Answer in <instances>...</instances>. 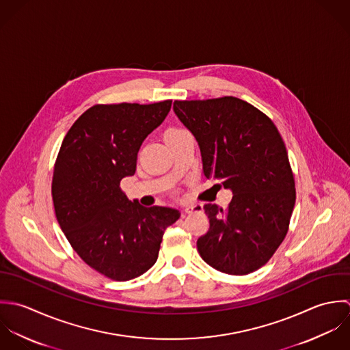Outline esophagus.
<instances>
[{
    "label": "esophagus",
    "mask_w": 350,
    "mask_h": 350,
    "mask_svg": "<svg viewBox=\"0 0 350 350\" xmlns=\"http://www.w3.org/2000/svg\"><path fill=\"white\" fill-rule=\"evenodd\" d=\"M202 210V206L199 204H193V206H188L184 208L185 213H192V212H198V211Z\"/></svg>",
    "instance_id": "obj_1"
}]
</instances>
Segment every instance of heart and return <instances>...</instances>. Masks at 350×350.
<instances>
[{
    "label": "heart",
    "instance_id": "1",
    "mask_svg": "<svg viewBox=\"0 0 350 350\" xmlns=\"http://www.w3.org/2000/svg\"><path fill=\"white\" fill-rule=\"evenodd\" d=\"M169 131H176V130H169Z\"/></svg>",
    "mask_w": 350,
    "mask_h": 350
}]
</instances>
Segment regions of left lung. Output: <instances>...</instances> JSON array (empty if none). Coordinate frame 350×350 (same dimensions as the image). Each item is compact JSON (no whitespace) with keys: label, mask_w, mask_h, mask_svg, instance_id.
I'll return each mask as SVG.
<instances>
[{"label":"left lung","mask_w":350,"mask_h":350,"mask_svg":"<svg viewBox=\"0 0 350 350\" xmlns=\"http://www.w3.org/2000/svg\"><path fill=\"white\" fill-rule=\"evenodd\" d=\"M173 109L199 143L204 176L232 192L226 211L204 206L210 230L198 239V250L219 272L249 275L275 254L295 207V180L279 130L232 96L176 100Z\"/></svg>","instance_id":"obj_1"}]
</instances>
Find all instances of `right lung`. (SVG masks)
<instances>
[{
  "instance_id": "add662e5",
  "label": "right lung",
  "mask_w": 350,
  "mask_h": 350,
  "mask_svg": "<svg viewBox=\"0 0 350 350\" xmlns=\"http://www.w3.org/2000/svg\"><path fill=\"white\" fill-rule=\"evenodd\" d=\"M172 100L97 104L71 126L53 174L57 220L90 268L115 281L135 279L157 261L165 230L180 211L143 207L120 189L134 176L138 151L167 116Z\"/></svg>"
}]
</instances>
